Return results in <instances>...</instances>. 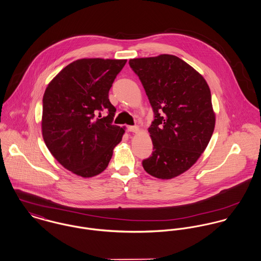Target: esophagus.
<instances>
[{
    "label": "esophagus",
    "mask_w": 261,
    "mask_h": 261,
    "mask_svg": "<svg viewBox=\"0 0 261 261\" xmlns=\"http://www.w3.org/2000/svg\"><path fill=\"white\" fill-rule=\"evenodd\" d=\"M127 130L129 132H133V133H137L139 131V127L138 126H128Z\"/></svg>",
    "instance_id": "obj_1"
}]
</instances>
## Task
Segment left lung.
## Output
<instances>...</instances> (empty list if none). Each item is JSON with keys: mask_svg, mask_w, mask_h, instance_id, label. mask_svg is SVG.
Segmentation results:
<instances>
[{"mask_svg": "<svg viewBox=\"0 0 261 261\" xmlns=\"http://www.w3.org/2000/svg\"><path fill=\"white\" fill-rule=\"evenodd\" d=\"M154 112L148 131L153 152L142 161L147 173L171 179L201 156L215 126L211 93L205 79L173 55L131 59Z\"/></svg>", "mask_w": 261, "mask_h": 261, "instance_id": "1", "label": "left lung"}]
</instances>
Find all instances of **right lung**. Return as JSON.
Returning <instances> with one entry per match:
<instances>
[{
    "instance_id": "1",
    "label": "right lung",
    "mask_w": 261,
    "mask_h": 261,
    "mask_svg": "<svg viewBox=\"0 0 261 261\" xmlns=\"http://www.w3.org/2000/svg\"><path fill=\"white\" fill-rule=\"evenodd\" d=\"M126 62L80 59L66 66L46 88L43 138L55 159L73 173L87 178L103 172L122 140L125 131L113 125L116 109L109 90Z\"/></svg>"
}]
</instances>
